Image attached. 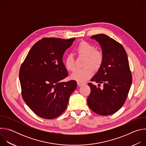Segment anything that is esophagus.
<instances>
[{"mask_svg":"<svg viewBox=\"0 0 146 146\" xmlns=\"http://www.w3.org/2000/svg\"><path fill=\"white\" fill-rule=\"evenodd\" d=\"M77 85L78 86H83V85L86 84L85 82H78V81H77Z\"/></svg>","mask_w":146,"mask_h":146,"instance_id":"esophagus-1","label":"esophagus"}]
</instances>
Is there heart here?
<instances>
[{"mask_svg": "<svg viewBox=\"0 0 146 146\" xmlns=\"http://www.w3.org/2000/svg\"><path fill=\"white\" fill-rule=\"evenodd\" d=\"M79 56L86 57L83 69H77L72 74L71 78L77 81L83 82L88 80L93 75L94 70H98L103 62L102 52L96 50V47L87 42L81 41L76 48ZM64 65L68 71H73L75 69V61L72 55H68L64 60Z\"/></svg>", "mask_w": 146, "mask_h": 146, "instance_id": "b5f03b06", "label": "heart"}]
</instances>
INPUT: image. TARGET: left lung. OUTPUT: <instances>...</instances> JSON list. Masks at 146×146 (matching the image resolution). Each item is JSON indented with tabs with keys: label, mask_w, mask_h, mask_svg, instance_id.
I'll return each instance as SVG.
<instances>
[{
	"label": "left lung",
	"mask_w": 146,
	"mask_h": 146,
	"mask_svg": "<svg viewBox=\"0 0 146 146\" xmlns=\"http://www.w3.org/2000/svg\"><path fill=\"white\" fill-rule=\"evenodd\" d=\"M101 46L103 62L91 80L103 84L102 88L89 82L91 92L87 98L90 109L101 115H109L123 106L132 84V73L127 52L121 44L104 34L91 37Z\"/></svg>",
	"instance_id": "1"
}]
</instances>
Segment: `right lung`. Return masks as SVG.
<instances>
[{
    "instance_id": "1",
    "label": "right lung",
    "mask_w": 146,
    "mask_h": 146,
    "mask_svg": "<svg viewBox=\"0 0 146 146\" xmlns=\"http://www.w3.org/2000/svg\"><path fill=\"white\" fill-rule=\"evenodd\" d=\"M75 38L44 37L33 46L21 65L19 78L23 98L38 117L53 119L66 110L77 82H62L68 76L62 62Z\"/></svg>"
}]
</instances>
